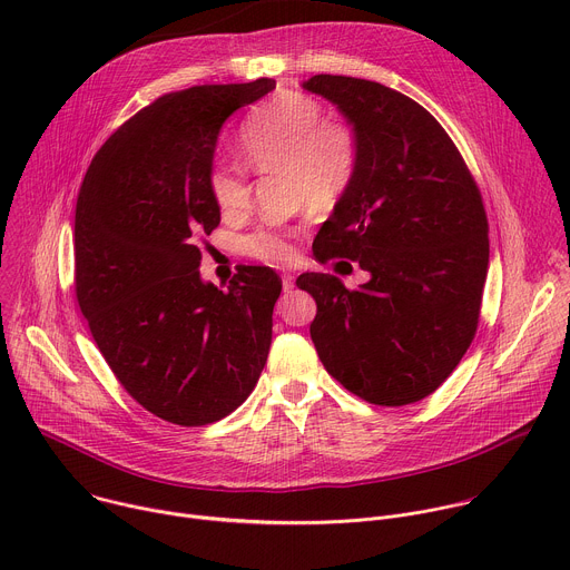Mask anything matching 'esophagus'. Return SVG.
Returning a JSON list of instances; mask_svg holds the SVG:
<instances>
[{"mask_svg":"<svg viewBox=\"0 0 570 570\" xmlns=\"http://www.w3.org/2000/svg\"><path fill=\"white\" fill-rule=\"evenodd\" d=\"M282 286H284V293H291L295 288V279L291 275H284L282 277Z\"/></svg>","mask_w":570,"mask_h":570,"instance_id":"34e87169","label":"esophagus"}]
</instances>
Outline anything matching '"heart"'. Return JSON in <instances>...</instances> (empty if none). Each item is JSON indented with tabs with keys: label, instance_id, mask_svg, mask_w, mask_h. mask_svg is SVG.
Returning a JSON list of instances; mask_svg holds the SVG:
<instances>
[{
	"label": "heart",
	"instance_id": "obj_1",
	"mask_svg": "<svg viewBox=\"0 0 570 570\" xmlns=\"http://www.w3.org/2000/svg\"><path fill=\"white\" fill-rule=\"evenodd\" d=\"M243 161L259 174L288 171L299 198L330 207L350 189L358 167L356 132L299 92H282L259 106L240 130ZM212 191L223 214L238 216L250 207V183L240 167L225 165L212 176ZM295 232L259 227L243 236L240 253L264 264L295 257Z\"/></svg>",
	"mask_w": 570,
	"mask_h": 570
}]
</instances>
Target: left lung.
<instances>
[{
  "instance_id": "8db88e82",
  "label": "left lung",
  "mask_w": 570,
  "mask_h": 570,
  "mask_svg": "<svg viewBox=\"0 0 570 570\" xmlns=\"http://www.w3.org/2000/svg\"><path fill=\"white\" fill-rule=\"evenodd\" d=\"M358 139L350 189L313 238L320 264L358 262L370 279L304 273L317 304L311 341L343 387L376 405L435 392L469 350L490 266L480 191L438 119L374 80L317 73L302 83Z\"/></svg>"
}]
</instances>
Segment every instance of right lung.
<instances>
[{
	"label": "right lung",
	"mask_w": 570,
	"mask_h": 570,
	"mask_svg": "<svg viewBox=\"0 0 570 570\" xmlns=\"http://www.w3.org/2000/svg\"><path fill=\"white\" fill-rule=\"evenodd\" d=\"M275 90L196 86L159 97L95 155L76 203V299L106 363L155 417L223 420L250 396L282 293L268 266L200 277V240L220 223L212 167L223 124Z\"/></svg>",
	"instance_id": "add662e5"
}]
</instances>
